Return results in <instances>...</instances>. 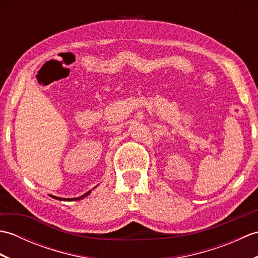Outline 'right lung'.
<instances>
[{
	"label": "right lung",
	"mask_w": 258,
	"mask_h": 258,
	"mask_svg": "<svg viewBox=\"0 0 258 258\" xmlns=\"http://www.w3.org/2000/svg\"><path fill=\"white\" fill-rule=\"evenodd\" d=\"M91 193V190H89L87 191V193H85L84 195H82V196H80V197H78V199H59V197H56V196H52V197H54V199H56V200H62V201H78V200H82V199H84L85 196H87Z\"/></svg>",
	"instance_id": "add662e5"
}]
</instances>
